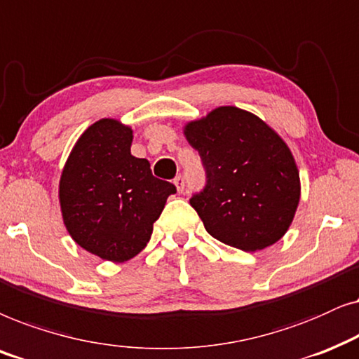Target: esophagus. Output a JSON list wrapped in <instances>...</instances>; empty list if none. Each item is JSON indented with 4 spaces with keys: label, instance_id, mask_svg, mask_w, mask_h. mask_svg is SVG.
Returning <instances> with one entry per match:
<instances>
[{
    "label": "esophagus",
    "instance_id": "34e87169",
    "mask_svg": "<svg viewBox=\"0 0 359 359\" xmlns=\"http://www.w3.org/2000/svg\"><path fill=\"white\" fill-rule=\"evenodd\" d=\"M174 184H175L177 190H179V194H184V190H185V179H184V177L177 175L174 179Z\"/></svg>",
    "mask_w": 359,
    "mask_h": 359
}]
</instances>
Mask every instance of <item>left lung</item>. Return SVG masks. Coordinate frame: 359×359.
I'll return each instance as SVG.
<instances>
[{"label": "left lung", "instance_id": "8db88e82", "mask_svg": "<svg viewBox=\"0 0 359 359\" xmlns=\"http://www.w3.org/2000/svg\"><path fill=\"white\" fill-rule=\"evenodd\" d=\"M185 136L205 170L203 189L189 202L208 235L246 252L279 241L300 198L297 165L285 142L235 107L187 124Z\"/></svg>", "mask_w": 359, "mask_h": 359}]
</instances>
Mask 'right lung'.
<instances>
[{
	"label": "right lung",
	"instance_id": "obj_1",
	"mask_svg": "<svg viewBox=\"0 0 359 359\" xmlns=\"http://www.w3.org/2000/svg\"><path fill=\"white\" fill-rule=\"evenodd\" d=\"M133 131L100 119L80 136L60 177V208L70 236L102 259L123 262L144 250L152 226L175 194L131 156Z\"/></svg>",
	"mask_w": 359,
	"mask_h": 359
}]
</instances>
